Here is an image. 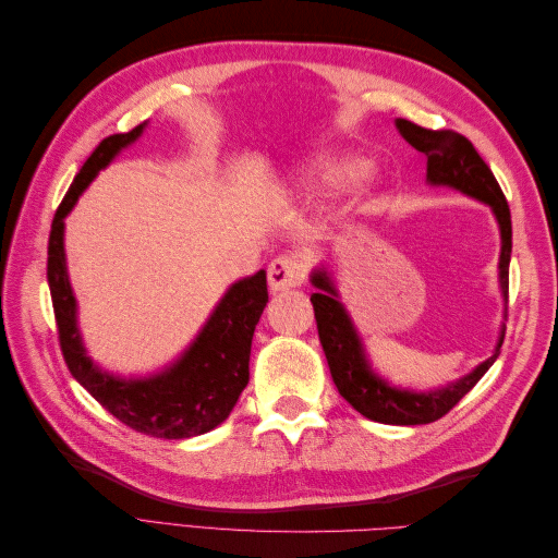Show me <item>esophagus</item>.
Instances as JSON below:
<instances>
[{
	"label": "esophagus",
	"instance_id": "obj_1",
	"mask_svg": "<svg viewBox=\"0 0 558 558\" xmlns=\"http://www.w3.org/2000/svg\"><path fill=\"white\" fill-rule=\"evenodd\" d=\"M267 279L269 289L275 293L298 289V286H302L307 279V260L298 256V253H283V256H277L269 263Z\"/></svg>",
	"mask_w": 558,
	"mask_h": 558
}]
</instances>
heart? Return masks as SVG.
Masks as SVG:
<instances>
[{
    "label": "heart",
    "instance_id": "obj_1",
    "mask_svg": "<svg viewBox=\"0 0 558 558\" xmlns=\"http://www.w3.org/2000/svg\"><path fill=\"white\" fill-rule=\"evenodd\" d=\"M363 170L365 165L359 158H324L312 167L305 179V185L307 189L324 191V193L342 191L356 181L363 174Z\"/></svg>",
    "mask_w": 558,
    "mask_h": 558
}]
</instances>
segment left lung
Returning <instances> with one entry per match:
<instances>
[{
    "instance_id": "1",
    "label": "left lung",
    "mask_w": 558,
    "mask_h": 558,
    "mask_svg": "<svg viewBox=\"0 0 558 558\" xmlns=\"http://www.w3.org/2000/svg\"><path fill=\"white\" fill-rule=\"evenodd\" d=\"M396 128L416 150H421L428 158V181L451 185V189L461 191L470 197H475L484 205L494 209L498 226H500V289L502 295L508 298L510 291V256H512V218L508 199H505L500 185L488 170V165L480 158L475 146L470 144L463 134L453 130H426L412 121L398 118ZM312 283L318 293H312V305L316 316L318 340L326 351L328 367L332 381L340 396L351 404L353 410L363 416L379 421V424L391 426H418V424H433V421L442 418L451 408L459 404V400L475 386L488 367H492L500 353L502 337L498 349L492 359H486L482 365L472 369L470 375L449 384L447 388H437V391L414 393V391H400V388L388 386L379 379L373 369H369L361 340L353 328L347 310L342 302L337 300L335 286L330 283L326 269H316L312 275Z\"/></svg>"
}]
</instances>
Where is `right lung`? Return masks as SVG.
Instances as JSON below:
<instances>
[{"instance_id":"obj_1","label":"right lung","mask_w":558,"mask_h":558,"mask_svg":"<svg viewBox=\"0 0 558 558\" xmlns=\"http://www.w3.org/2000/svg\"><path fill=\"white\" fill-rule=\"evenodd\" d=\"M144 125L111 134L83 162L50 226L46 275L53 298L60 349L72 377L132 430L162 440H181L223 424L238 404L248 384L253 330L267 305V277L260 269L253 277L232 283L191 349L165 373L148 379H121L93 365L81 344L76 300L66 277L64 216L72 211L78 195L113 160L118 150L140 137Z\"/></svg>"}]
</instances>
